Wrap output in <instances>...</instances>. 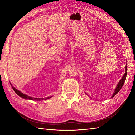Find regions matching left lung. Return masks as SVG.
I'll use <instances>...</instances> for the list:
<instances>
[{
	"mask_svg": "<svg viewBox=\"0 0 135 135\" xmlns=\"http://www.w3.org/2000/svg\"><path fill=\"white\" fill-rule=\"evenodd\" d=\"M127 65H126V66H125V72L124 75V76H122V78H121V81L119 82L118 85H117L115 89V90H114V92L113 94V96H112V97H114V96H115L116 94L119 92V90H121V89L123 86V85H124V82L125 81L126 78H127Z\"/></svg>",
	"mask_w": 135,
	"mask_h": 135,
	"instance_id": "left-lung-1",
	"label": "left lung"
}]
</instances>
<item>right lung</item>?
Wrapping results in <instances>:
<instances>
[{"label": "right lung", "mask_w": 135, "mask_h": 135, "mask_svg": "<svg viewBox=\"0 0 135 135\" xmlns=\"http://www.w3.org/2000/svg\"><path fill=\"white\" fill-rule=\"evenodd\" d=\"M13 89L14 90V91H15L16 93L17 94H18L19 96H20L22 98L25 99H28V100H35V101H41V100H47L51 98V97H48L47 98H34V97H30V96H28L26 94H23L22 93H21V91L17 90L16 89H15L14 88L12 87Z\"/></svg>", "instance_id": "right-lung-1"}]
</instances>
